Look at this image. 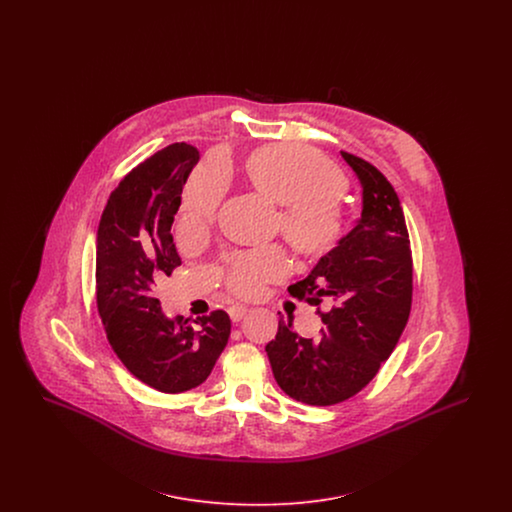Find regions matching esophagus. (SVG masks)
<instances>
[{
    "mask_svg": "<svg viewBox=\"0 0 512 512\" xmlns=\"http://www.w3.org/2000/svg\"><path fill=\"white\" fill-rule=\"evenodd\" d=\"M247 311H249V309L244 307V305H232V307L228 309V315H230V318H232L234 322H240V320L247 315Z\"/></svg>",
    "mask_w": 512,
    "mask_h": 512,
    "instance_id": "obj_1",
    "label": "esophagus"
}]
</instances>
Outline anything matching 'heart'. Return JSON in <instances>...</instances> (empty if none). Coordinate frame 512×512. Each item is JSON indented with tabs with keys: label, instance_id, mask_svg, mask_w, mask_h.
<instances>
[{
	"label": "heart",
	"instance_id": "1",
	"mask_svg": "<svg viewBox=\"0 0 512 512\" xmlns=\"http://www.w3.org/2000/svg\"><path fill=\"white\" fill-rule=\"evenodd\" d=\"M245 176L259 194L280 205L276 228L297 255L318 259L340 245L345 234L340 203L345 178L315 149L295 144L259 147L245 161ZM224 192L226 180L219 169L201 167L194 172L182 197V236L197 238L209 230ZM286 267L280 247L251 251L226 263L224 284L234 295L253 297Z\"/></svg>",
	"mask_w": 512,
	"mask_h": 512
}]
</instances>
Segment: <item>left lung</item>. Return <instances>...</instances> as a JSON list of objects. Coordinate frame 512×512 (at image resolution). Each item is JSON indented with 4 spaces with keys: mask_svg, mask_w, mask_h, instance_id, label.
<instances>
[{
    "mask_svg": "<svg viewBox=\"0 0 512 512\" xmlns=\"http://www.w3.org/2000/svg\"><path fill=\"white\" fill-rule=\"evenodd\" d=\"M341 157L363 186L361 219L305 280L288 288L317 307L324 328L318 338H301L293 318L280 317L276 338L267 343L278 386L317 407L357 395L378 374L413 303V253L399 197L374 165L347 151Z\"/></svg>",
    "mask_w": 512,
    "mask_h": 512,
    "instance_id": "8db88e82",
    "label": "left lung"
}]
</instances>
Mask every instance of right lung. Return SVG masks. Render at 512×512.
I'll return each instance as SVG.
<instances>
[{
	"label": "right lung",
	"mask_w": 512,
	"mask_h": 512,
	"mask_svg": "<svg viewBox=\"0 0 512 512\" xmlns=\"http://www.w3.org/2000/svg\"><path fill=\"white\" fill-rule=\"evenodd\" d=\"M197 161L186 142L157 151L122 178L99 220L96 299L107 340L130 374L163 393L203 384L230 336L224 311L171 320L155 297L157 282L182 265L171 226Z\"/></svg>",
	"instance_id": "right-lung-1"
}]
</instances>
